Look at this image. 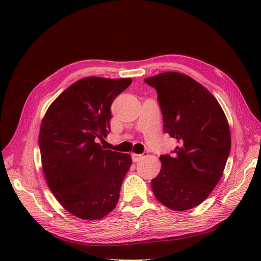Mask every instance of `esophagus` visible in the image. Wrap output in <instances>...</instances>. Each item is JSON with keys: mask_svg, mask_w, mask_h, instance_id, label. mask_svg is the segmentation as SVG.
Listing matches in <instances>:
<instances>
[{"mask_svg": "<svg viewBox=\"0 0 261 261\" xmlns=\"http://www.w3.org/2000/svg\"><path fill=\"white\" fill-rule=\"evenodd\" d=\"M144 158L143 154H137V153H132V160L134 162H138L139 160H141Z\"/></svg>", "mask_w": 261, "mask_h": 261, "instance_id": "34e87169", "label": "esophagus"}]
</instances>
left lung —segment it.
Wrapping results in <instances>:
<instances>
[{
  "label": "left lung",
  "instance_id": "obj_1",
  "mask_svg": "<svg viewBox=\"0 0 261 261\" xmlns=\"http://www.w3.org/2000/svg\"><path fill=\"white\" fill-rule=\"evenodd\" d=\"M145 82L156 89L164 132L178 143L174 155L160 156L152 192L174 211L195 208L223 174L231 150L227 118L211 92L185 74L165 72Z\"/></svg>",
  "mask_w": 261,
  "mask_h": 261
}]
</instances>
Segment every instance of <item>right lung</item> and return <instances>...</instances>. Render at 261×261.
<instances>
[{"label": "right lung", "mask_w": 261, "mask_h": 261, "mask_svg": "<svg viewBox=\"0 0 261 261\" xmlns=\"http://www.w3.org/2000/svg\"><path fill=\"white\" fill-rule=\"evenodd\" d=\"M130 78L86 77L46 110L39 133L44 178L55 198L83 220L105 218L117 204L130 154L102 149L111 130V105Z\"/></svg>", "instance_id": "1"}]
</instances>
